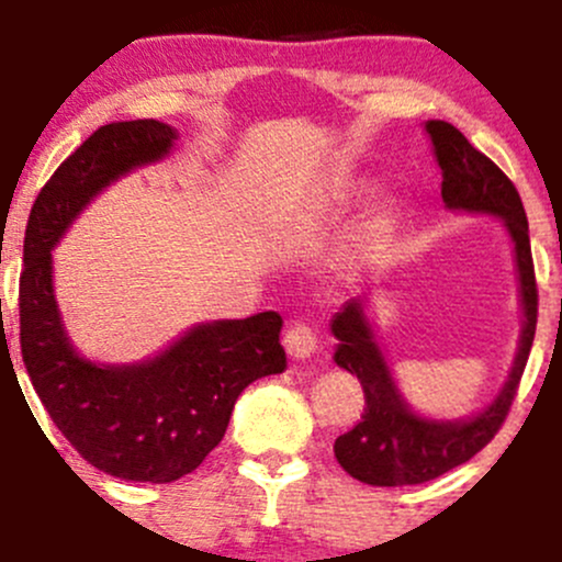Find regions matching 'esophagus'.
<instances>
[{
	"mask_svg": "<svg viewBox=\"0 0 562 562\" xmlns=\"http://www.w3.org/2000/svg\"><path fill=\"white\" fill-rule=\"evenodd\" d=\"M282 342H285V350L293 359H307L317 350V337L313 326H307V323H291L282 334Z\"/></svg>",
	"mask_w": 562,
	"mask_h": 562,
	"instance_id": "esophagus-1",
	"label": "esophagus"
}]
</instances>
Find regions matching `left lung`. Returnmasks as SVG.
<instances>
[{"instance_id":"obj_1","label":"left lung","mask_w":562,"mask_h":562,"mask_svg":"<svg viewBox=\"0 0 562 562\" xmlns=\"http://www.w3.org/2000/svg\"><path fill=\"white\" fill-rule=\"evenodd\" d=\"M427 133L432 135L435 155L443 168L440 195L449 203V209L490 212L506 223L514 249H517L525 326L506 389L484 413L470 422H427V418L413 416L402 402L400 391L389 375L386 361L372 339L370 323H367L359 299L348 302L342 313L334 315L331 331L339 339L334 361L350 375L359 378L367 402L361 422L350 432L337 438L334 457L342 464L345 473L372 486L424 484V481L438 479L479 454L501 432L503 422L512 411L532 348V337H536L538 285L525 206L517 187L490 157L470 146V140L454 124L427 122Z\"/></svg>"}]
</instances>
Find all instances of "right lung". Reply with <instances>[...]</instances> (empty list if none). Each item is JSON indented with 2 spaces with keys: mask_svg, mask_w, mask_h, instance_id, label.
<instances>
[{
  "mask_svg": "<svg viewBox=\"0 0 562 562\" xmlns=\"http://www.w3.org/2000/svg\"><path fill=\"white\" fill-rule=\"evenodd\" d=\"M173 138V130L155 119L94 130L40 190L26 223L19 285L21 356L48 416L89 464L149 484L192 473L220 446L241 391L285 370L277 313L203 323L135 367L92 364L61 331L50 247L105 184L160 160Z\"/></svg>",
  "mask_w": 562,
  "mask_h": 562,
  "instance_id": "obj_1",
  "label": "right lung"
}]
</instances>
